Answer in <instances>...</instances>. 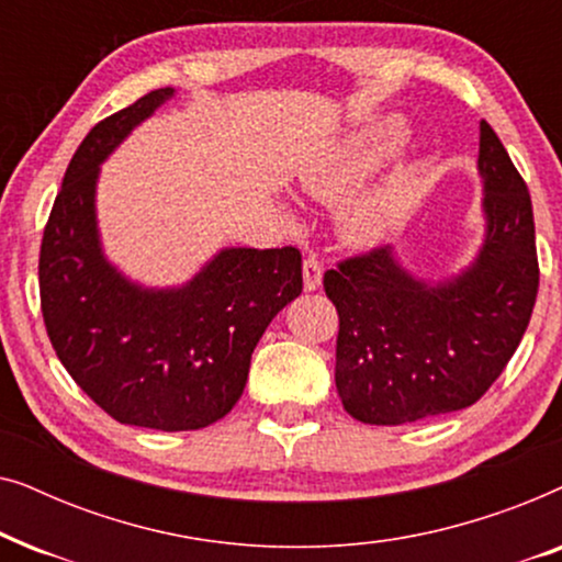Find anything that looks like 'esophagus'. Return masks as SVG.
<instances>
[{"label":"esophagus","mask_w":562,"mask_h":562,"mask_svg":"<svg viewBox=\"0 0 562 562\" xmlns=\"http://www.w3.org/2000/svg\"><path fill=\"white\" fill-rule=\"evenodd\" d=\"M302 271H304V289H306V291L319 289L322 273H325V268H322L319 260H317V258H304Z\"/></svg>","instance_id":"1"}]
</instances>
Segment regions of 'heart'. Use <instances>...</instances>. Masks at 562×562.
I'll return each instance as SVG.
<instances>
[{
	"label": "heart",
	"instance_id": "obj_1",
	"mask_svg": "<svg viewBox=\"0 0 562 562\" xmlns=\"http://www.w3.org/2000/svg\"><path fill=\"white\" fill-rule=\"evenodd\" d=\"M409 127L402 120L386 117L350 135L322 156L306 160L299 171V183L317 202H344L337 206V233L352 248H373L394 233L402 220L406 199L414 183L409 160H396L363 188L375 168L404 148Z\"/></svg>",
	"mask_w": 562,
	"mask_h": 562
}]
</instances>
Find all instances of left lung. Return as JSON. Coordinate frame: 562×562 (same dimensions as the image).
<instances>
[{"label": "left lung", "mask_w": 562, "mask_h": 562, "mask_svg": "<svg viewBox=\"0 0 562 562\" xmlns=\"http://www.w3.org/2000/svg\"><path fill=\"white\" fill-rule=\"evenodd\" d=\"M479 176L483 240L458 273L425 279L391 245L325 273L340 317L335 386L358 422L406 425L465 409L519 348L540 286L532 199L483 120Z\"/></svg>", "instance_id": "obj_1"}]
</instances>
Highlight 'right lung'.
<instances>
[{"label": "right lung", "instance_id": "obj_1", "mask_svg": "<svg viewBox=\"0 0 562 562\" xmlns=\"http://www.w3.org/2000/svg\"><path fill=\"white\" fill-rule=\"evenodd\" d=\"M173 97L156 89L91 127L66 168L37 268L45 329L71 379L122 425L164 432L225 417L266 327L302 294L296 248H220L179 286H145L106 258L102 164Z\"/></svg>", "mask_w": 562, "mask_h": 562}]
</instances>
